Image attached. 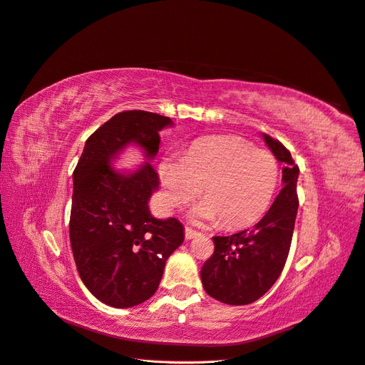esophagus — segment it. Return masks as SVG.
Masks as SVG:
<instances>
[{"label": "esophagus", "mask_w": 365, "mask_h": 365, "mask_svg": "<svg viewBox=\"0 0 365 365\" xmlns=\"http://www.w3.org/2000/svg\"><path fill=\"white\" fill-rule=\"evenodd\" d=\"M197 232L195 230H192L191 227H185V238L187 240V241H190V240H194L195 237H197Z\"/></svg>", "instance_id": "34e87169"}]
</instances>
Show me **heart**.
<instances>
[{"label": "heart", "mask_w": 365, "mask_h": 365, "mask_svg": "<svg viewBox=\"0 0 365 365\" xmlns=\"http://www.w3.org/2000/svg\"><path fill=\"white\" fill-rule=\"evenodd\" d=\"M279 175L273 153L255 150L229 136L198 140L183 159L170 156L159 167L167 206L191 203L205 187V200L192 210V220H221L227 229L249 226L264 215L277 190Z\"/></svg>", "instance_id": "heart-1"}]
</instances>
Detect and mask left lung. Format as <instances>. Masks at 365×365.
<instances>
[{
	"label": "left lung",
	"instance_id": "left-lung-1",
	"mask_svg": "<svg viewBox=\"0 0 365 365\" xmlns=\"http://www.w3.org/2000/svg\"><path fill=\"white\" fill-rule=\"evenodd\" d=\"M262 138L284 165V186L268 212L252 229L212 238L214 255L200 272L210 297L237 307L256 302L274 285L287 262L299 209V167L279 140L265 133Z\"/></svg>",
	"mask_w": 365,
	"mask_h": 365
}]
</instances>
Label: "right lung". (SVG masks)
<instances>
[{
  "instance_id": "obj_1",
  "label": "right lung",
  "mask_w": 365,
  "mask_h": 365,
  "mask_svg": "<svg viewBox=\"0 0 365 365\" xmlns=\"http://www.w3.org/2000/svg\"><path fill=\"white\" fill-rule=\"evenodd\" d=\"M171 125L168 116L151 112L116 113L88 138L73 174L69 240L77 272L92 296L112 308L148 300L185 240L179 220L155 218L148 207L159 190L150 162L159 151V132ZM130 145L146 162L118 170L111 162Z\"/></svg>"
}]
</instances>
